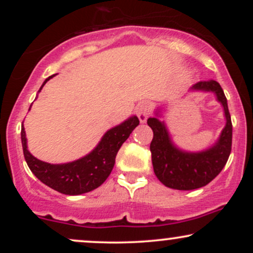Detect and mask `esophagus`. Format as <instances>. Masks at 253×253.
Wrapping results in <instances>:
<instances>
[{
    "label": "esophagus",
    "mask_w": 253,
    "mask_h": 253,
    "mask_svg": "<svg viewBox=\"0 0 253 253\" xmlns=\"http://www.w3.org/2000/svg\"><path fill=\"white\" fill-rule=\"evenodd\" d=\"M151 114V106L147 102H143L136 108V115H138L140 123H145Z\"/></svg>",
    "instance_id": "obj_1"
}]
</instances>
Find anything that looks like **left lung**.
Masks as SVG:
<instances>
[{
	"mask_svg": "<svg viewBox=\"0 0 253 253\" xmlns=\"http://www.w3.org/2000/svg\"><path fill=\"white\" fill-rule=\"evenodd\" d=\"M191 90L211 91L222 104L226 126L219 139L210 149L201 152H187L179 150L171 140L164 121H161L159 110L156 118L147 119V125L153 130L150 150L152 155L153 171L164 185L177 190H193L207 185L221 172L232 149V121L228 112L227 98L216 81L199 82Z\"/></svg>",
	"mask_w": 253,
	"mask_h": 253,
	"instance_id": "obj_1",
	"label": "left lung"
}]
</instances>
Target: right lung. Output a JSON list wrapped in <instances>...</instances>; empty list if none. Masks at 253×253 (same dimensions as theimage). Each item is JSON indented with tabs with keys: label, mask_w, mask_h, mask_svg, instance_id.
<instances>
[{
	"label": "right lung",
	"mask_w": 253,
	"mask_h": 253,
	"mask_svg": "<svg viewBox=\"0 0 253 253\" xmlns=\"http://www.w3.org/2000/svg\"><path fill=\"white\" fill-rule=\"evenodd\" d=\"M52 75L46 78L42 88ZM31 109V108H30ZM139 125V119L130 117L123 124L107 130L101 141L89 155L65 164H50L31 155L27 149L25 127H21V143L28 168L38 179L52 189L65 195H81L96 189L108 178L115 164V157L121 145Z\"/></svg>",
	"instance_id": "add662e5"
}]
</instances>
